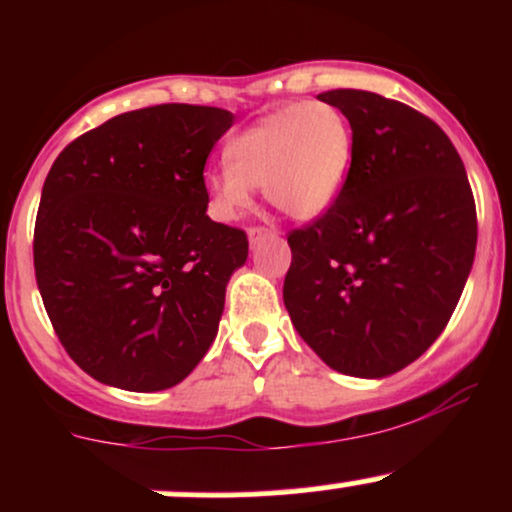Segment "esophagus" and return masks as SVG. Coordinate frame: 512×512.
<instances>
[{"label":"esophagus","mask_w":512,"mask_h":512,"mask_svg":"<svg viewBox=\"0 0 512 512\" xmlns=\"http://www.w3.org/2000/svg\"><path fill=\"white\" fill-rule=\"evenodd\" d=\"M276 236H279V231L272 226H250L248 228V240L252 245L260 243V240H264V238H276Z\"/></svg>","instance_id":"obj_1"}]
</instances>
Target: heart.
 <instances>
[{"mask_svg": "<svg viewBox=\"0 0 512 512\" xmlns=\"http://www.w3.org/2000/svg\"><path fill=\"white\" fill-rule=\"evenodd\" d=\"M354 154L349 120L332 103H291L272 110L226 146V166L207 178L223 219H236L264 187L269 204L293 219L325 214L342 190Z\"/></svg>", "mask_w": 512, "mask_h": 512, "instance_id": "heart-1", "label": "heart"}]
</instances>
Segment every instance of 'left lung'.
I'll return each instance as SVG.
<instances>
[{
	"label": "left lung",
	"instance_id": "1",
	"mask_svg": "<svg viewBox=\"0 0 512 512\" xmlns=\"http://www.w3.org/2000/svg\"><path fill=\"white\" fill-rule=\"evenodd\" d=\"M317 98L346 115L354 154L332 207L289 233L284 305L327 366L385 378L448 325L477 250V207L431 117L358 88Z\"/></svg>",
	"mask_w": 512,
	"mask_h": 512
}]
</instances>
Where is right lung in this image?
Wrapping results in <instances>:
<instances>
[{
  "label": "right lung",
  "mask_w": 512,
  "mask_h": 512,
  "mask_svg": "<svg viewBox=\"0 0 512 512\" xmlns=\"http://www.w3.org/2000/svg\"><path fill=\"white\" fill-rule=\"evenodd\" d=\"M233 113L163 103L81 134L52 163L35 281L72 361L132 392L178 385L214 342L243 228L207 216L204 166Z\"/></svg>",
  "instance_id": "add662e5"
}]
</instances>
